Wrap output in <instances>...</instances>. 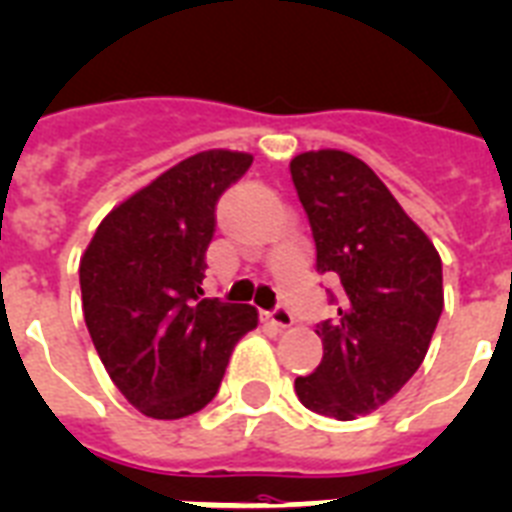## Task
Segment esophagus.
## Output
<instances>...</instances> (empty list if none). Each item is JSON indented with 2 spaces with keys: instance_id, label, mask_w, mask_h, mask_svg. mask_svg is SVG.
<instances>
[{
  "instance_id": "34e87169",
  "label": "esophagus",
  "mask_w": 512,
  "mask_h": 512,
  "mask_svg": "<svg viewBox=\"0 0 512 512\" xmlns=\"http://www.w3.org/2000/svg\"><path fill=\"white\" fill-rule=\"evenodd\" d=\"M266 322H272L274 327H280V329H287V327H293V314H290V311H287L285 306H277V308H272V311H266Z\"/></svg>"
}]
</instances>
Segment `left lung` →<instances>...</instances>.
Segmentation results:
<instances>
[{"instance_id": "8db88e82", "label": "left lung", "mask_w": 512, "mask_h": 512, "mask_svg": "<svg viewBox=\"0 0 512 512\" xmlns=\"http://www.w3.org/2000/svg\"><path fill=\"white\" fill-rule=\"evenodd\" d=\"M290 175L314 232L316 269L342 285L337 316L316 324L322 363L295 379V392L308 411L350 421L395 398L424 361L445 306L442 259L358 156L306 151Z\"/></svg>"}]
</instances>
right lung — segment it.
<instances>
[{
	"instance_id": "right-lung-1",
	"label": "right lung",
	"mask_w": 512,
	"mask_h": 512,
	"mask_svg": "<svg viewBox=\"0 0 512 512\" xmlns=\"http://www.w3.org/2000/svg\"><path fill=\"white\" fill-rule=\"evenodd\" d=\"M253 156L211 149L114 206L80 259L83 316L109 379L143 416L183 418L217 395L256 308L204 298L217 201Z\"/></svg>"
}]
</instances>
